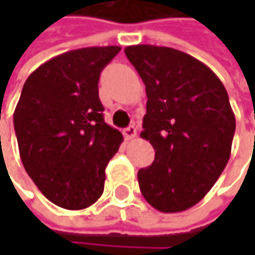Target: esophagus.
Masks as SVG:
<instances>
[{
    "mask_svg": "<svg viewBox=\"0 0 255 255\" xmlns=\"http://www.w3.org/2000/svg\"><path fill=\"white\" fill-rule=\"evenodd\" d=\"M123 136H125V139H126V140L134 139V137L137 136V130H136V128H134V126H129V128L123 129Z\"/></svg>",
    "mask_w": 255,
    "mask_h": 255,
    "instance_id": "1",
    "label": "esophagus"
}]
</instances>
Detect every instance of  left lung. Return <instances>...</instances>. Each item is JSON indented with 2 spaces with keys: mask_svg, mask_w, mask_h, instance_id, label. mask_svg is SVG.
I'll return each mask as SVG.
<instances>
[{
  "mask_svg": "<svg viewBox=\"0 0 255 255\" xmlns=\"http://www.w3.org/2000/svg\"><path fill=\"white\" fill-rule=\"evenodd\" d=\"M125 54L146 86L143 139L154 162L137 173L146 201L162 213L193 207L230 159L236 118L229 95L209 66L181 51L132 45Z\"/></svg>",
  "mask_w": 255,
  "mask_h": 255,
  "instance_id": "1",
  "label": "left lung"
}]
</instances>
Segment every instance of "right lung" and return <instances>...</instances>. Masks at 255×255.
Returning a JSON list of instances; mask_svg holds the SVG:
<instances>
[{"label": "right lung", "instance_id": "add662e5", "mask_svg": "<svg viewBox=\"0 0 255 255\" xmlns=\"http://www.w3.org/2000/svg\"><path fill=\"white\" fill-rule=\"evenodd\" d=\"M121 46L58 55L25 81L14 112L19 156L45 197L68 210L92 206L122 133L103 119L98 82Z\"/></svg>", "mask_w": 255, "mask_h": 255}]
</instances>
